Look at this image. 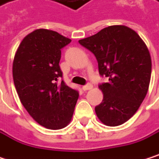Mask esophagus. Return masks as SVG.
Here are the masks:
<instances>
[{"mask_svg":"<svg viewBox=\"0 0 159 159\" xmlns=\"http://www.w3.org/2000/svg\"><path fill=\"white\" fill-rule=\"evenodd\" d=\"M92 88H93V86H92L91 84H88V85L84 86L82 89H83V90H84V91H87V90H89V89H91Z\"/></svg>","mask_w":159,"mask_h":159,"instance_id":"1","label":"esophagus"}]
</instances>
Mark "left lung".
<instances>
[{"instance_id":"8db88e82","label":"left lung","mask_w":159,"mask_h":159,"mask_svg":"<svg viewBox=\"0 0 159 159\" xmlns=\"http://www.w3.org/2000/svg\"><path fill=\"white\" fill-rule=\"evenodd\" d=\"M79 43L95 55L100 74L109 79L99 85L103 100L95 107L98 118L110 127L124 124L148 91L152 61L146 44L136 31L122 25L104 28Z\"/></svg>"}]
</instances>
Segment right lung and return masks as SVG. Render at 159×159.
Returning <instances> with one entry per match:
<instances>
[{"instance_id":"1","label":"right lung","mask_w":159,"mask_h":159,"mask_svg":"<svg viewBox=\"0 0 159 159\" xmlns=\"http://www.w3.org/2000/svg\"><path fill=\"white\" fill-rule=\"evenodd\" d=\"M71 42L57 31L39 29L19 44L13 62L14 84L21 103L41 126L65 128L71 120L79 93L68 87L59 67L61 49Z\"/></svg>"}]
</instances>
